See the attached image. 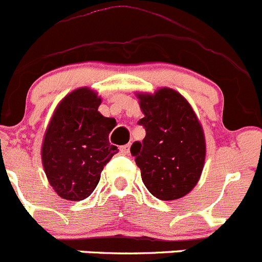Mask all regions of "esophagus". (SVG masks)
<instances>
[{
    "mask_svg": "<svg viewBox=\"0 0 262 262\" xmlns=\"http://www.w3.org/2000/svg\"><path fill=\"white\" fill-rule=\"evenodd\" d=\"M129 150H130V145H124L120 147V152H121L122 155H128Z\"/></svg>",
    "mask_w": 262,
    "mask_h": 262,
    "instance_id": "34e87169",
    "label": "esophagus"
}]
</instances>
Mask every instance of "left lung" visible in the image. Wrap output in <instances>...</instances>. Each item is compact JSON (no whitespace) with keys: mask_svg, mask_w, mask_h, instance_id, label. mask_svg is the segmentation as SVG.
<instances>
[{"mask_svg":"<svg viewBox=\"0 0 262 262\" xmlns=\"http://www.w3.org/2000/svg\"><path fill=\"white\" fill-rule=\"evenodd\" d=\"M145 116L142 142L130 152L141 169L145 187L154 197L172 201L195 187L204 168L206 143L202 126L188 100L163 87L154 94H137Z\"/></svg>","mask_w":262,"mask_h":262,"instance_id":"obj_1","label":"left lung"}]
</instances>
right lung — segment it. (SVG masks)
I'll list each match as a JSON object with an SVG mask.
<instances>
[{
    "instance_id": "right-lung-1",
    "label": "right lung",
    "mask_w": 262,
    "mask_h": 262,
    "mask_svg": "<svg viewBox=\"0 0 262 262\" xmlns=\"http://www.w3.org/2000/svg\"><path fill=\"white\" fill-rule=\"evenodd\" d=\"M100 103L89 87L72 91L57 105L44 134V172L55 192L69 201L94 192L103 168L117 152L108 140L116 120L99 112Z\"/></svg>"
}]
</instances>
